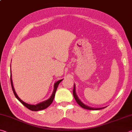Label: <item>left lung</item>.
<instances>
[{
	"mask_svg": "<svg viewBox=\"0 0 132 132\" xmlns=\"http://www.w3.org/2000/svg\"><path fill=\"white\" fill-rule=\"evenodd\" d=\"M73 96H74V98L76 101L77 102V104L79 105L82 107V108H83L84 109H89V110H99V109H101L102 108H92V107H90V106H88L87 105H86L84 104L82 102H81L80 101V100L78 98L76 94V92H75V86H74V88H73Z\"/></svg>",
	"mask_w": 132,
	"mask_h": 132,
	"instance_id": "obj_1",
	"label": "left lung"
}]
</instances>
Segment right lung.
Returning <instances> with one entry per match:
<instances>
[{"instance_id": "add662e5", "label": "right lung", "mask_w": 132, "mask_h": 132, "mask_svg": "<svg viewBox=\"0 0 132 132\" xmlns=\"http://www.w3.org/2000/svg\"><path fill=\"white\" fill-rule=\"evenodd\" d=\"M62 80H63V79L60 80H59V81H57V82H55V85H54V90H53V93H52V95H51V97L49 98L48 100H46V101H45L42 102H41V103L38 104L37 105H30V104H27V103H26V102H24V101H22L20 98L18 97L17 94L15 92L14 87H13L12 80V76H11V75H10L11 86H12V90L13 91V93H14V94L15 95V97H16L17 98V100H19V101L22 104L24 105L25 106L26 108H27L28 109H30L31 111H38L39 110H42V109H45L46 108H48V107L50 106L51 104H52V102H53V99H54L55 93H56V89L58 87V85H59V84L62 81Z\"/></svg>"}]
</instances>
